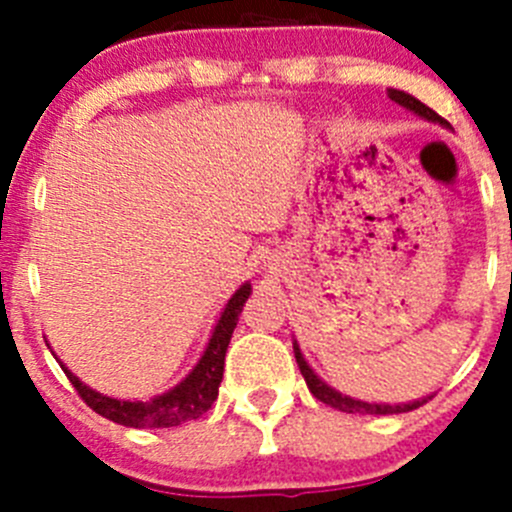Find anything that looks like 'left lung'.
Instances as JSON below:
<instances>
[{
	"label": "left lung",
	"mask_w": 512,
	"mask_h": 512,
	"mask_svg": "<svg viewBox=\"0 0 512 512\" xmlns=\"http://www.w3.org/2000/svg\"><path fill=\"white\" fill-rule=\"evenodd\" d=\"M389 98L391 101H396L399 106L409 108V111H414L416 116L426 118V121H433V123H441V126H448V121H443L441 116H438L433 108H428L426 103L418 101L416 96L406 94V91H399V89H389ZM294 359H297V366L299 371H302L304 381H307L309 391L314 394V399H319L322 404L332 406V409L337 411H344V414H376V416H386V414H406V411H414L418 406L426 404L431 396H426V399H418V401H409V404H369V401H359V399H352V396H344L342 391L332 389L329 384H324L322 379H319L317 374L312 371V366L304 361L302 356V349H299V344L294 342Z\"/></svg>",
	"instance_id": "8db88e82"
}]
</instances>
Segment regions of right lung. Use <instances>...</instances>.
<instances>
[{"label":"right lung","instance_id":"obj_1","mask_svg":"<svg viewBox=\"0 0 512 512\" xmlns=\"http://www.w3.org/2000/svg\"><path fill=\"white\" fill-rule=\"evenodd\" d=\"M250 292V282H245V285L227 299L223 314H220L218 324H215L213 329V337H210L208 347H205L198 364L193 366V371H190L178 386H173V389L165 391V394H160L151 401H123L98 394L91 386H86L84 381H79V376L71 374L69 366H64L61 361L59 364L61 369H64V374L69 376L71 384H74V389L79 391L81 399H84L96 414L106 416L108 421L131 428L180 426V423L203 416L205 411L213 406V401L218 399V389L220 381H223L225 369L227 344H230V337L232 332H235L237 319H240V312L242 307H245Z\"/></svg>","mask_w":512,"mask_h":512}]
</instances>
